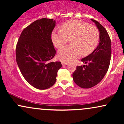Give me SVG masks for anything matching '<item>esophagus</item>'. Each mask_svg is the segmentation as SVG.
I'll use <instances>...</instances> for the list:
<instances>
[{"mask_svg": "<svg viewBox=\"0 0 124 124\" xmlns=\"http://www.w3.org/2000/svg\"><path fill=\"white\" fill-rule=\"evenodd\" d=\"M68 62H62V65H68Z\"/></svg>", "mask_w": 124, "mask_h": 124, "instance_id": "esophagus-1", "label": "esophagus"}]
</instances>
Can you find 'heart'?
<instances>
[{"instance_id": "b5f03b06", "label": "heart", "mask_w": 124, "mask_h": 124, "mask_svg": "<svg viewBox=\"0 0 124 124\" xmlns=\"http://www.w3.org/2000/svg\"><path fill=\"white\" fill-rule=\"evenodd\" d=\"M51 39L58 48L62 47L70 39V45L61 48L58 54L61 61L67 62L75 60L81 54L86 56L92 53L99 43L100 33L94 25L73 20L62 24L59 30H54Z\"/></svg>"}]
</instances>
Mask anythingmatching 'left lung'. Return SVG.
Masks as SVG:
<instances>
[{"mask_svg":"<svg viewBox=\"0 0 124 124\" xmlns=\"http://www.w3.org/2000/svg\"><path fill=\"white\" fill-rule=\"evenodd\" d=\"M100 31V42L95 50L81 61L86 65L78 66L73 79L78 86L89 89L101 81L108 69L111 56V39L107 31L98 21L91 19Z\"/></svg>","mask_w":124,"mask_h":124,"instance_id":"1","label":"left lung"}]
</instances>
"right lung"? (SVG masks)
Returning <instances> with one entry per match:
<instances>
[{"mask_svg": "<svg viewBox=\"0 0 124 124\" xmlns=\"http://www.w3.org/2000/svg\"><path fill=\"white\" fill-rule=\"evenodd\" d=\"M55 23L45 18L34 21L23 30L16 45V62L21 73L37 89L53 86L62 67L61 62L50 61L56 53L51 39Z\"/></svg>", "mask_w": 124, "mask_h": 124, "instance_id": "obj_1", "label": "right lung"}]
</instances>
